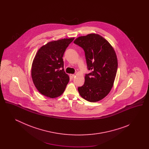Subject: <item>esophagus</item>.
Instances as JSON below:
<instances>
[{
	"mask_svg": "<svg viewBox=\"0 0 149 149\" xmlns=\"http://www.w3.org/2000/svg\"><path fill=\"white\" fill-rule=\"evenodd\" d=\"M69 76H70V78H73L74 77H75V75L74 74H69Z\"/></svg>",
	"mask_w": 149,
	"mask_h": 149,
	"instance_id": "esophagus-1",
	"label": "esophagus"
}]
</instances>
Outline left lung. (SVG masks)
Returning <instances> with one entry per match:
<instances>
[{
  "mask_svg": "<svg viewBox=\"0 0 149 149\" xmlns=\"http://www.w3.org/2000/svg\"><path fill=\"white\" fill-rule=\"evenodd\" d=\"M74 43L85 51L88 68L92 72L85 76L84 84L78 87L80 96L91 102L105 98L113 86L118 60L112 46L96 33L80 36Z\"/></svg>",
  "mask_w": 149,
  "mask_h": 149,
  "instance_id": "8db88e82",
  "label": "left lung"
}]
</instances>
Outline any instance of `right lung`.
I'll list each match as a JSON object with an SVG mask.
<instances>
[{"label": "right lung", "mask_w": 149, "mask_h": 149, "mask_svg": "<svg viewBox=\"0 0 149 149\" xmlns=\"http://www.w3.org/2000/svg\"><path fill=\"white\" fill-rule=\"evenodd\" d=\"M74 37L47 43L37 51L31 68V77L38 91L45 97L56 98L64 93L69 77L64 69L63 57Z\"/></svg>", "instance_id": "1"}]
</instances>
